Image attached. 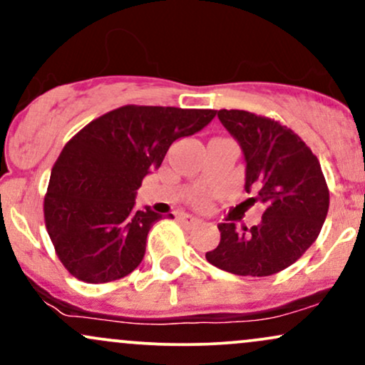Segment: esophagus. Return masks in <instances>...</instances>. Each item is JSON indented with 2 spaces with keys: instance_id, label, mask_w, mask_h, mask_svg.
<instances>
[{
  "instance_id": "esophagus-1",
  "label": "esophagus",
  "mask_w": 365,
  "mask_h": 365,
  "mask_svg": "<svg viewBox=\"0 0 365 365\" xmlns=\"http://www.w3.org/2000/svg\"><path fill=\"white\" fill-rule=\"evenodd\" d=\"M178 220H180V223H183L187 226H197V225L202 223V220H200V217L192 216V215H180Z\"/></svg>"
}]
</instances>
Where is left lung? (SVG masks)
<instances>
[{
    "mask_svg": "<svg viewBox=\"0 0 365 365\" xmlns=\"http://www.w3.org/2000/svg\"><path fill=\"white\" fill-rule=\"evenodd\" d=\"M245 158V190L266 206L261 223L237 228L226 220L221 240L206 252L212 266L238 276H271L287 269L316 242L329 207L319 159L279 121L244 110L217 111Z\"/></svg>",
    "mask_w": 365,
    "mask_h": 365,
    "instance_id": "left-lung-1",
    "label": "left lung"
}]
</instances>
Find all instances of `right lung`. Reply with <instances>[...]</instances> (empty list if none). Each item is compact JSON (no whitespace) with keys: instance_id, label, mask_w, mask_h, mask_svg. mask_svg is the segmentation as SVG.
Instances as JSON below:
<instances>
[{"instance_id":"1","label":"right lung","mask_w":365,"mask_h":365,"mask_svg":"<svg viewBox=\"0 0 365 365\" xmlns=\"http://www.w3.org/2000/svg\"><path fill=\"white\" fill-rule=\"evenodd\" d=\"M215 116V110L127 104L66 142L49 178L44 221L70 274L108 283L139 266L161 215L150 207L135 211L137 188L175 140L194 135Z\"/></svg>"}]
</instances>
